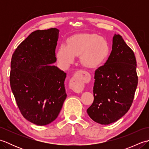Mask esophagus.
<instances>
[{
    "instance_id": "1",
    "label": "esophagus",
    "mask_w": 149,
    "mask_h": 149,
    "mask_svg": "<svg viewBox=\"0 0 149 149\" xmlns=\"http://www.w3.org/2000/svg\"><path fill=\"white\" fill-rule=\"evenodd\" d=\"M84 78L83 72H78L75 74L70 81L69 87L76 93H80L84 88Z\"/></svg>"
}]
</instances>
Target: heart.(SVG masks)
I'll return each mask as SVG.
<instances>
[{"instance_id": "obj_1", "label": "heart", "mask_w": 149, "mask_h": 149, "mask_svg": "<svg viewBox=\"0 0 149 149\" xmlns=\"http://www.w3.org/2000/svg\"><path fill=\"white\" fill-rule=\"evenodd\" d=\"M107 41L97 34H79L68 41V46L63 44L59 47L56 56L63 65H68L80 56L81 62L90 68H97L105 61L109 54Z\"/></svg>"}]
</instances>
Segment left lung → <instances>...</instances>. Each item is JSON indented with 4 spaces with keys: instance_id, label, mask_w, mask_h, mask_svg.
<instances>
[{
    "instance_id": "obj_1",
    "label": "left lung",
    "mask_w": 149,
    "mask_h": 149,
    "mask_svg": "<svg viewBox=\"0 0 149 149\" xmlns=\"http://www.w3.org/2000/svg\"><path fill=\"white\" fill-rule=\"evenodd\" d=\"M94 78V100L87 113L95 122L108 125L128 111L138 85L134 52L120 34L114 35L111 52Z\"/></svg>"
}]
</instances>
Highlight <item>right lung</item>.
Wrapping results in <instances>:
<instances>
[{
	"mask_svg": "<svg viewBox=\"0 0 149 149\" xmlns=\"http://www.w3.org/2000/svg\"><path fill=\"white\" fill-rule=\"evenodd\" d=\"M59 32L56 28L34 31L12 56V92L22 115L38 125L55 120L67 96L66 74L52 65Z\"/></svg>",
	"mask_w": 149,
	"mask_h": 149,
	"instance_id": "add662e5",
	"label": "right lung"
}]
</instances>
